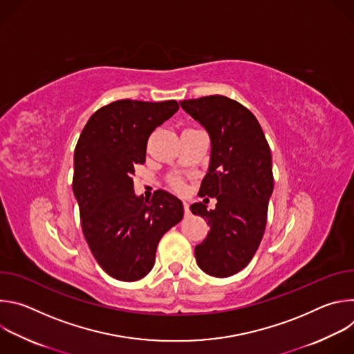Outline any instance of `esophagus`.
I'll list each match as a JSON object with an SVG mask.
<instances>
[{"instance_id": "obj_1", "label": "esophagus", "mask_w": 354, "mask_h": 354, "mask_svg": "<svg viewBox=\"0 0 354 354\" xmlns=\"http://www.w3.org/2000/svg\"><path fill=\"white\" fill-rule=\"evenodd\" d=\"M183 210H185V217L190 216V210H189V203L187 201H183Z\"/></svg>"}]
</instances>
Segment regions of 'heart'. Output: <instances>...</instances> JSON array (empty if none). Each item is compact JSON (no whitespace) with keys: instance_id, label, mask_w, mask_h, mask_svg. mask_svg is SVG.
Here are the masks:
<instances>
[{"instance_id":"heart-1","label":"heart","mask_w":354,"mask_h":354,"mask_svg":"<svg viewBox=\"0 0 354 354\" xmlns=\"http://www.w3.org/2000/svg\"><path fill=\"white\" fill-rule=\"evenodd\" d=\"M172 186H174L176 190H180V189H182V183L178 182V180H174V182H172Z\"/></svg>"}]
</instances>
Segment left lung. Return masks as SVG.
I'll use <instances>...</instances> for the list:
<instances>
[{
	"label": "left lung",
	"instance_id": "8db88e82",
	"mask_svg": "<svg viewBox=\"0 0 354 354\" xmlns=\"http://www.w3.org/2000/svg\"><path fill=\"white\" fill-rule=\"evenodd\" d=\"M179 104L212 141L210 167L198 196L216 197L217 205L214 210L201 201L190 206L210 225L194 257L207 274L230 277L248 266L263 238L274 183L270 148L258 119L234 99L210 95Z\"/></svg>",
	"mask_w": 354,
	"mask_h": 354
}]
</instances>
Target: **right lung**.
I'll return each mask as SVG.
<instances>
[{"label":"right lung","mask_w":354,"mask_h":354,"mask_svg":"<svg viewBox=\"0 0 354 354\" xmlns=\"http://www.w3.org/2000/svg\"><path fill=\"white\" fill-rule=\"evenodd\" d=\"M176 100L120 99L86 122L75 151L73 192L93 258L122 281L153 269L162 235L183 218L182 201L165 190L134 193V165L145 162L149 134L175 115Z\"/></svg>","instance_id":"obj_1"}]
</instances>
